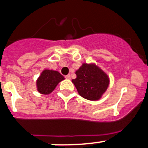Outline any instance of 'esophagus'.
Returning a JSON list of instances; mask_svg holds the SVG:
<instances>
[{
  "label": "esophagus",
  "instance_id": "1",
  "mask_svg": "<svg viewBox=\"0 0 148 148\" xmlns=\"http://www.w3.org/2000/svg\"><path fill=\"white\" fill-rule=\"evenodd\" d=\"M65 78H66V79H68V80H70V79H71V75H70V74H68V75H66Z\"/></svg>",
  "mask_w": 148,
  "mask_h": 148
}]
</instances>
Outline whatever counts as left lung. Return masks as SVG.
<instances>
[{
	"label": "left lung",
	"mask_w": 148,
	"mask_h": 148,
	"mask_svg": "<svg viewBox=\"0 0 148 148\" xmlns=\"http://www.w3.org/2000/svg\"><path fill=\"white\" fill-rule=\"evenodd\" d=\"M75 74L77 77L72 83L79 95L88 100H99L109 85L107 74L95 63H83Z\"/></svg>",
	"instance_id": "left-lung-1"
}]
</instances>
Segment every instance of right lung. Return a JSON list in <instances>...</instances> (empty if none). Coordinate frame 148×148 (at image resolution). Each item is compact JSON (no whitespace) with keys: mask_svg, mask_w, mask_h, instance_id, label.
Here are the masks:
<instances>
[{"mask_svg":"<svg viewBox=\"0 0 148 148\" xmlns=\"http://www.w3.org/2000/svg\"><path fill=\"white\" fill-rule=\"evenodd\" d=\"M64 77L57 71L45 69L36 80L37 91L41 94L49 95Z\"/></svg>","mask_w":148,"mask_h":148,"instance_id":"right-lung-1","label":"right lung"}]
</instances>
